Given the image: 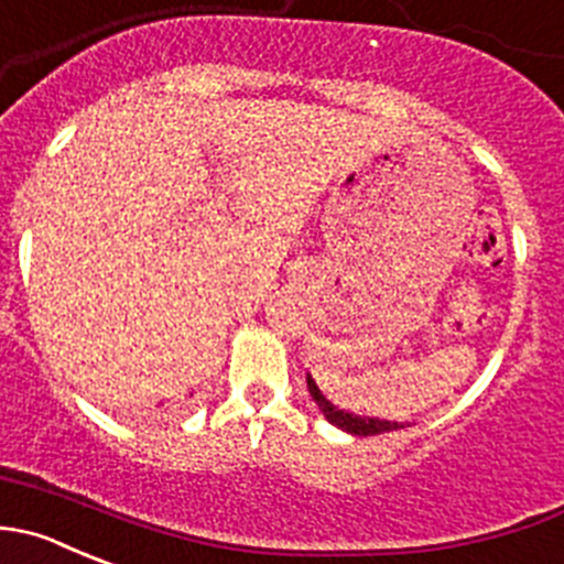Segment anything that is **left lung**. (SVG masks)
Instances as JSON below:
<instances>
[{"instance_id": "8db88e82", "label": "left lung", "mask_w": 564, "mask_h": 564, "mask_svg": "<svg viewBox=\"0 0 564 564\" xmlns=\"http://www.w3.org/2000/svg\"><path fill=\"white\" fill-rule=\"evenodd\" d=\"M305 382H308V391L314 397V402L319 404L322 415L330 421L333 427L344 430L349 435H358V438H366V435H382V433H393V430H404L408 424L404 421H388V419H377V415H358V413H349V410L338 408L333 404L325 393L319 391L316 380L311 375H305Z\"/></svg>"}]
</instances>
